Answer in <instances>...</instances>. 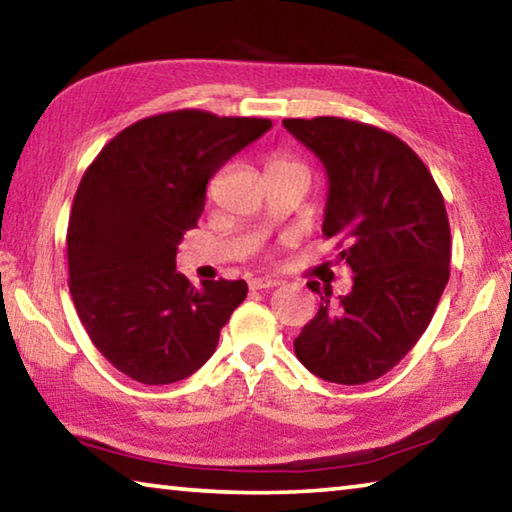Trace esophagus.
I'll use <instances>...</instances> for the list:
<instances>
[{"label":"esophagus","mask_w":512,"mask_h":512,"mask_svg":"<svg viewBox=\"0 0 512 512\" xmlns=\"http://www.w3.org/2000/svg\"><path fill=\"white\" fill-rule=\"evenodd\" d=\"M277 284H280V280H275V277H253L250 289H273Z\"/></svg>","instance_id":"34e87169"}]
</instances>
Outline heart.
I'll list each match as a JSON object with an SVG mask.
<instances>
[{
    "label": "heart",
    "mask_w": 512,
    "mask_h": 512,
    "mask_svg": "<svg viewBox=\"0 0 512 512\" xmlns=\"http://www.w3.org/2000/svg\"><path fill=\"white\" fill-rule=\"evenodd\" d=\"M291 169H302L305 171V167L298 160H293L291 155L287 153H275L268 158V164H266V173L271 171H291Z\"/></svg>",
    "instance_id": "1"
}]
</instances>
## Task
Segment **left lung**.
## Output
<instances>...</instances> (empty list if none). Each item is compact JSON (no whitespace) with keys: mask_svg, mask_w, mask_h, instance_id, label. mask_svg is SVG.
<instances>
[{"mask_svg":"<svg viewBox=\"0 0 512 512\" xmlns=\"http://www.w3.org/2000/svg\"><path fill=\"white\" fill-rule=\"evenodd\" d=\"M327 171L325 237H341L352 291L320 293L293 348L332 384L357 386L395 368L429 327L449 280L452 235L443 194L400 137L341 117L284 119Z\"/></svg>","mask_w":512,"mask_h":512,"instance_id":"1","label":"left lung"}]
</instances>
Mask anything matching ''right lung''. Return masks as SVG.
Listing matches in <instances>:
<instances>
[{
	"mask_svg": "<svg viewBox=\"0 0 512 512\" xmlns=\"http://www.w3.org/2000/svg\"><path fill=\"white\" fill-rule=\"evenodd\" d=\"M271 119L173 110L135 121L83 173L67 228L69 293L97 350L140 384L203 366L248 293L244 280L194 287L176 271L207 183Z\"/></svg>",
	"mask_w": 512,
	"mask_h": 512,
	"instance_id": "1",
	"label": "right lung"
}]
</instances>
